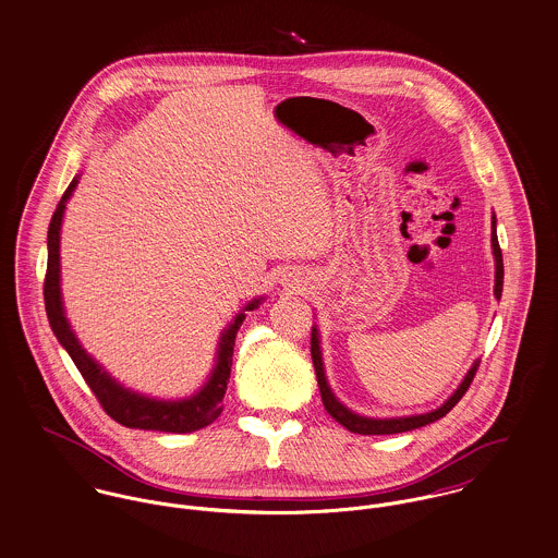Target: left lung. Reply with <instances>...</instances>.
I'll use <instances>...</instances> for the list:
<instances>
[{"label":"left lung","instance_id":"left-lung-1","mask_svg":"<svg viewBox=\"0 0 558 558\" xmlns=\"http://www.w3.org/2000/svg\"><path fill=\"white\" fill-rule=\"evenodd\" d=\"M493 254H495V298L500 300L502 293V254L498 248V238H496V216L493 214ZM310 353H312V364L316 372V380H318V389H320V398H323V407L325 411L338 422L342 424L349 433L355 434H398L409 433L422 426H428L436 420L445 417L458 402L460 398L466 393V389L473 383V376L480 368V362L475 360L471 371L466 372V376L462 378V383L458 385V389L430 413H420V415H404V417H366L360 415L355 411H351L347 404H342L336 393L331 391L327 376H325V364H323V353H320V333L316 329V325L312 327V338H310Z\"/></svg>","mask_w":558,"mask_h":558}]
</instances>
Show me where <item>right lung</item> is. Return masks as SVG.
I'll return each instance as SVG.
<instances>
[{
  "label": "right lung",
  "instance_id": "right-lung-1",
  "mask_svg": "<svg viewBox=\"0 0 558 558\" xmlns=\"http://www.w3.org/2000/svg\"><path fill=\"white\" fill-rule=\"evenodd\" d=\"M78 178L81 175H74L70 186L63 192L62 201L51 218L49 238H47L49 263H47V278H45V306H47L49 325L58 342L68 351L74 366L83 374L85 383L89 385V389L94 391V396L98 398L107 415L125 428L186 434L209 426L222 413V398H225L231 366H233L235 336L246 318V312L258 308L265 302V298H256L248 302L233 316L229 327H225L216 349V364L209 372L207 380L203 383V387H198V391H194L187 398L160 400V398H151V396L128 389L81 347L63 308L62 263H60L63 211H65V203L70 201L74 187L78 184Z\"/></svg>",
  "mask_w": 558,
  "mask_h": 558
}]
</instances>
